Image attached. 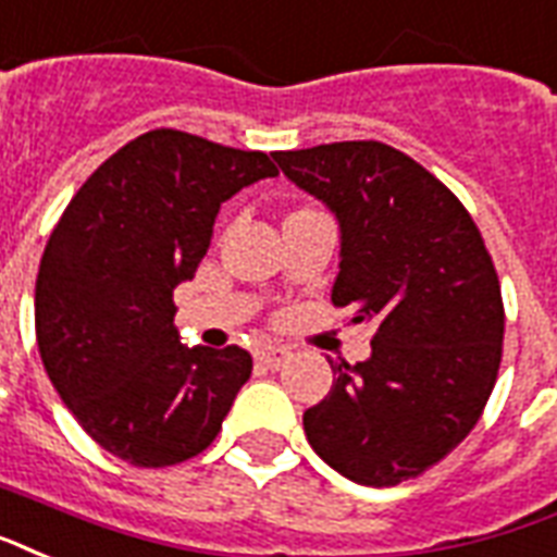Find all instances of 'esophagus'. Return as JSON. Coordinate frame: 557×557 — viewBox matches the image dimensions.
<instances>
[{
    "label": "esophagus",
    "mask_w": 557,
    "mask_h": 557,
    "mask_svg": "<svg viewBox=\"0 0 557 557\" xmlns=\"http://www.w3.org/2000/svg\"><path fill=\"white\" fill-rule=\"evenodd\" d=\"M288 350L286 347H260L257 354H253V359L262 364V368H271V371H277V368H283V364L288 362Z\"/></svg>",
    "instance_id": "34e87169"
}]
</instances>
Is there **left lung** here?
I'll return each instance as SVG.
<instances>
[{
	"label": "left lung",
	"mask_w": 557,
	"mask_h": 557,
	"mask_svg": "<svg viewBox=\"0 0 557 557\" xmlns=\"http://www.w3.org/2000/svg\"><path fill=\"white\" fill-rule=\"evenodd\" d=\"M283 175L342 227L333 307L373 324L371 359L330 362L304 411L318 456L350 482L400 485L476 426L503 362L494 260L465 203L409 154L376 139L277 151Z\"/></svg>",
	"instance_id": "left-lung-1"
}]
</instances>
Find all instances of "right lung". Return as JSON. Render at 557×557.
Masks as SVG:
<instances>
[{
	"mask_svg": "<svg viewBox=\"0 0 557 557\" xmlns=\"http://www.w3.org/2000/svg\"><path fill=\"white\" fill-rule=\"evenodd\" d=\"M274 175L262 151L157 127L108 157L54 224L34 288L42 368L127 465L203 453L248 382V350L181 345L172 292L195 277L219 207Z\"/></svg>",
	"mask_w": 557,
	"mask_h": 557,
	"instance_id": "1",
	"label": "right lung"
}]
</instances>
